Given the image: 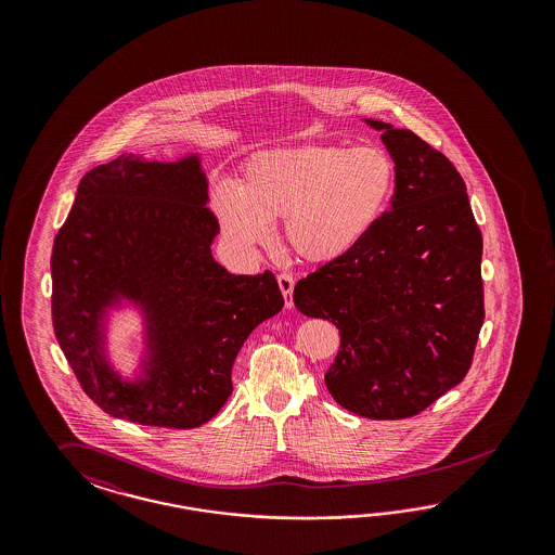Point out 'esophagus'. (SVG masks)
<instances>
[{
    "label": "esophagus",
    "mask_w": 555,
    "mask_h": 555,
    "mask_svg": "<svg viewBox=\"0 0 555 555\" xmlns=\"http://www.w3.org/2000/svg\"><path fill=\"white\" fill-rule=\"evenodd\" d=\"M276 281H279V286H281L283 297H285L286 309H291V307H293V288H295V279H293V274H288V272H281V274L276 276Z\"/></svg>",
    "instance_id": "1"
}]
</instances>
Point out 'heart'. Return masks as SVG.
Segmentation results:
<instances>
[{
	"label": "heart",
	"mask_w": 555,
	"mask_h": 555,
	"mask_svg": "<svg viewBox=\"0 0 555 555\" xmlns=\"http://www.w3.org/2000/svg\"><path fill=\"white\" fill-rule=\"evenodd\" d=\"M397 170L378 146L256 152L237 183H219L211 205L223 235L242 250L267 246L285 219L291 253L311 264L352 254L387 214Z\"/></svg>",
	"instance_id": "heart-1"
}]
</instances>
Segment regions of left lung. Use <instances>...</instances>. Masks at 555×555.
<instances>
[{"label":"left lung","mask_w":555,"mask_h":555,"mask_svg":"<svg viewBox=\"0 0 555 555\" xmlns=\"http://www.w3.org/2000/svg\"><path fill=\"white\" fill-rule=\"evenodd\" d=\"M395 163L390 209L346 258L301 279L293 301L332 321L336 403L369 420L413 417L462 383L485 323L482 234L464 179L411 130L364 119Z\"/></svg>","instance_id":"obj_1"}]
</instances>
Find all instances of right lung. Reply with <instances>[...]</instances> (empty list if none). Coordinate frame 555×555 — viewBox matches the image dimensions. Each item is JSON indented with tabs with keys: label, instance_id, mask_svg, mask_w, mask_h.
I'll use <instances>...</instances> for the list:
<instances>
[{
	"label": "right lung",
	"instance_id": "add662e5",
	"mask_svg": "<svg viewBox=\"0 0 555 555\" xmlns=\"http://www.w3.org/2000/svg\"><path fill=\"white\" fill-rule=\"evenodd\" d=\"M202 156L121 154L77 189L52 246V325L87 397L107 415L193 429L232 395L244 341L285 299L274 274H232L216 262ZM134 310L143 350L132 375L108 352L114 312Z\"/></svg>",
	"mask_w": 555,
	"mask_h": 555
}]
</instances>
